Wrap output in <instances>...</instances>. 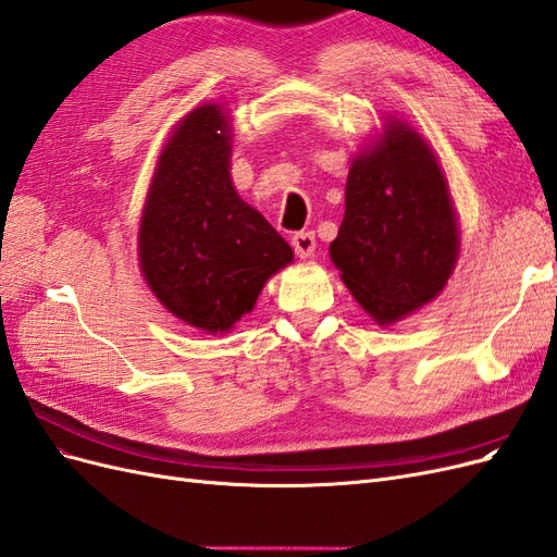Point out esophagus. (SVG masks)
Segmentation results:
<instances>
[{
	"label": "esophagus",
	"mask_w": 557,
	"mask_h": 557,
	"mask_svg": "<svg viewBox=\"0 0 557 557\" xmlns=\"http://www.w3.org/2000/svg\"><path fill=\"white\" fill-rule=\"evenodd\" d=\"M293 248L299 258H311L315 252V234L313 232H297L293 237Z\"/></svg>",
	"instance_id": "obj_1"
}]
</instances>
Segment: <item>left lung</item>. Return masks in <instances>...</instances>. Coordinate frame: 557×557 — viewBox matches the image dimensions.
<instances>
[{"label": "left lung", "instance_id": "1", "mask_svg": "<svg viewBox=\"0 0 557 557\" xmlns=\"http://www.w3.org/2000/svg\"><path fill=\"white\" fill-rule=\"evenodd\" d=\"M352 162L346 213L330 258L376 323L391 325L444 290L458 260V225L432 148L409 125Z\"/></svg>", "mask_w": 557, "mask_h": 557}]
</instances>
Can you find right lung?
I'll list each match as a JSON object with an SVG mask.
<instances>
[{
	"mask_svg": "<svg viewBox=\"0 0 557 557\" xmlns=\"http://www.w3.org/2000/svg\"><path fill=\"white\" fill-rule=\"evenodd\" d=\"M230 123L215 104L185 115L160 156L139 227L150 290L185 323L225 332L256 305L293 248L230 178Z\"/></svg>",
	"mask_w": 557,
	"mask_h": 557,
	"instance_id": "right-lung-1",
	"label": "right lung"
}]
</instances>
